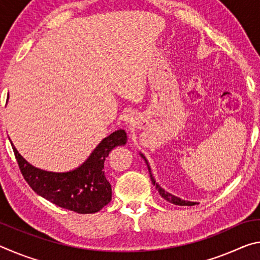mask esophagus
<instances>
[{"label": "esophagus", "instance_id": "esophagus-1", "mask_svg": "<svg viewBox=\"0 0 260 260\" xmlns=\"http://www.w3.org/2000/svg\"><path fill=\"white\" fill-rule=\"evenodd\" d=\"M124 122L127 126H134L136 122V114L134 112H127L124 116Z\"/></svg>", "mask_w": 260, "mask_h": 260}]
</instances>
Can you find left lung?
Returning <instances> with one entry per match:
<instances>
[{
  "mask_svg": "<svg viewBox=\"0 0 260 260\" xmlns=\"http://www.w3.org/2000/svg\"><path fill=\"white\" fill-rule=\"evenodd\" d=\"M141 157L143 158L144 160H146V162H147V165H148V161H147V159H146V157H144L142 153H141ZM148 170H149V173H150V179H151V181H152V183L155 184L156 186V189L158 190V192H159V195L162 197V199L164 200H166L167 202H170V203H172V204H175V205H180V206H192V205H195V204H197L196 202H189V201H184V200H181V199H179V197H177V196H174V195H172V193H170V192H167V191H165L164 189H162L159 184L158 183H156V181H155V179H153V177H152V174H151V169H150V166L148 165Z\"/></svg>",
  "mask_w": 260,
  "mask_h": 260,
  "instance_id": "obj_1",
  "label": "left lung"
}]
</instances>
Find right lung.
<instances>
[{
  "label": "right lung",
  "mask_w": 260,
  "mask_h": 260,
  "mask_svg": "<svg viewBox=\"0 0 260 260\" xmlns=\"http://www.w3.org/2000/svg\"><path fill=\"white\" fill-rule=\"evenodd\" d=\"M126 141L124 129L113 132L101 141L82 165L64 173L34 167L24 159L12 142L11 146L21 174L38 195L63 209L87 214L99 212L111 201V184L105 178L104 160L113 148L124 146Z\"/></svg>",
  "instance_id": "add662e5"
}]
</instances>
